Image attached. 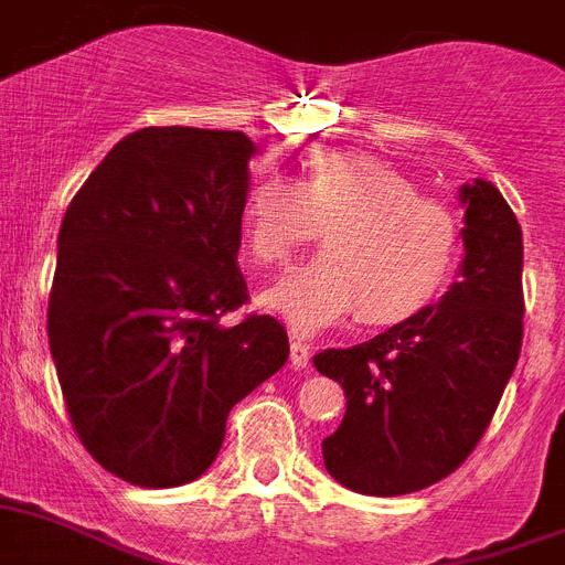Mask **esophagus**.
Listing matches in <instances>:
<instances>
[{"label": "esophagus", "instance_id": "esophagus-1", "mask_svg": "<svg viewBox=\"0 0 565 565\" xmlns=\"http://www.w3.org/2000/svg\"><path fill=\"white\" fill-rule=\"evenodd\" d=\"M311 360V349L302 340H291V365L294 369H306Z\"/></svg>", "mask_w": 565, "mask_h": 565}]
</instances>
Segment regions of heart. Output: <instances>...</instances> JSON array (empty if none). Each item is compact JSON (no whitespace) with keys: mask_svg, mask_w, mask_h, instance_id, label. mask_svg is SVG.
Returning <instances> with one entry per match:
<instances>
[{"mask_svg":"<svg viewBox=\"0 0 565 565\" xmlns=\"http://www.w3.org/2000/svg\"><path fill=\"white\" fill-rule=\"evenodd\" d=\"M245 250L282 268L322 228L326 254L259 297L302 334L360 315L399 326L440 300L460 259V220L392 162L351 148L308 159L300 180L268 173L239 211Z\"/></svg>","mask_w":565,"mask_h":565,"instance_id":"1","label":"heart"}]
</instances>
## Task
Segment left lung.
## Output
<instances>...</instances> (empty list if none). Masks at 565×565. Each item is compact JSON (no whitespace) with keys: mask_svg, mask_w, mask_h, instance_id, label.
<instances>
[{"mask_svg":"<svg viewBox=\"0 0 565 565\" xmlns=\"http://www.w3.org/2000/svg\"><path fill=\"white\" fill-rule=\"evenodd\" d=\"M460 279L440 302L351 349L315 356L345 392L322 440L337 483L394 498L437 483L475 451L523 345V231L498 188H460Z\"/></svg>","mask_w":565,"mask_h":565,"instance_id":"obj_1","label":"left lung"}]
</instances>
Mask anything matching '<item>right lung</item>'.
<instances>
[{
	"instance_id": "obj_1",
	"label": "right lung",
	"mask_w": 565,
	"mask_h": 565,
	"mask_svg": "<svg viewBox=\"0 0 565 565\" xmlns=\"http://www.w3.org/2000/svg\"><path fill=\"white\" fill-rule=\"evenodd\" d=\"M254 142L239 131L142 128L76 191L56 239L47 340L67 414L105 471L142 489L196 480L228 412L288 360L236 265Z\"/></svg>"
}]
</instances>
